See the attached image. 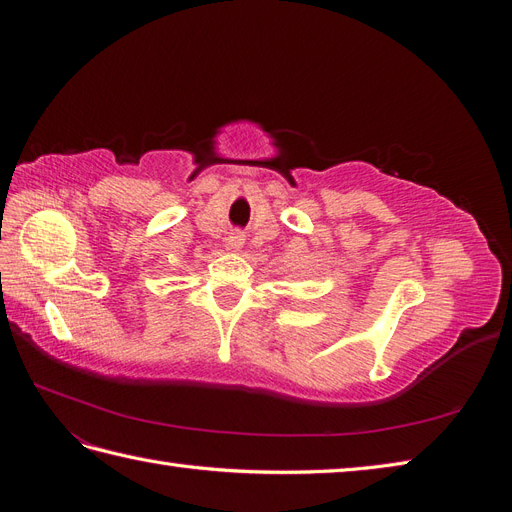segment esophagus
Instances as JSON below:
<instances>
[{
	"instance_id": "34e87169",
	"label": "esophagus",
	"mask_w": 512,
	"mask_h": 512,
	"mask_svg": "<svg viewBox=\"0 0 512 512\" xmlns=\"http://www.w3.org/2000/svg\"><path fill=\"white\" fill-rule=\"evenodd\" d=\"M243 243H245V237H243L241 230H232L230 235H228V241H226L228 250H232V252H239L241 247H243Z\"/></svg>"
}]
</instances>
